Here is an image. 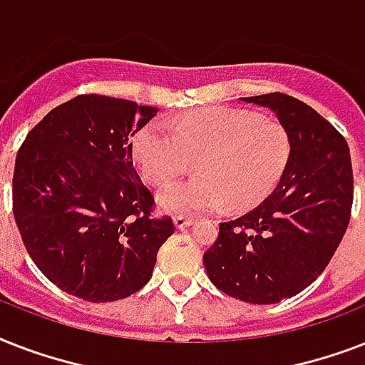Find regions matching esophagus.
<instances>
[{
  "label": "esophagus",
  "instance_id": "1",
  "mask_svg": "<svg viewBox=\"0 0 365 365\" xmlns=\"http://www.w3.org/2000/svg\"><path fill=\"white\" fill-rule=\"evenodd\" d=\"M193 223H195L193 217H185V216H176V217H174V225H176L178 229L191 227Z\"/></svg>",
  "mask_w": 365,
  "mask_h": 365
}]
</instances>
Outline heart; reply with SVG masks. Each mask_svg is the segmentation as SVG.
I'll use <instances>...</instances> for the list:
<instances>
[{
    "instance_id": "obj_1",
    "label": "heart",
    "mask_w": 365,
    "mask_h": 365,
    "mask_svg": "<svg viewBox=\"0 0 365 365\" xmlns=\"http://www.w3.org/2000/svg\"><path fill=\"white\" fill-rule=\"evenodd\" d=\"M292 155L282 123L229 108L195 111L176 121H153L138 132L134 157L151 183L180 176L191 157L200 178L160 189L163 210L178 216L216 214L231 202L248 210L267 199L280 182Z\"/></svg>"
}]
</instances>
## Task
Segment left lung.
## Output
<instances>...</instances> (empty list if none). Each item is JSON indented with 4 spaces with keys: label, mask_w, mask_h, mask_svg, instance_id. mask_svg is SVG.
I'll use <instances>...</instances> for the list:
<instances>
[{
    "label": "left lung",
    "mask_w": 365,
    "mask_h": 365,
    "mask_svg": "<svg viewBox=\"0 0 365 365\" xmlns=\"http://www.w3.org/2000/svg\"><path fill=\"white\" fill-rule=\"evenodd\" d=\"M242 100L278 117L292 138V155L274 191L248 214L220 223L202 259L223 294L271 305L311 286L334 257L351 220V151L331 123L294 96Z\"/></svg>",
    "instance_id": "1"
}]
</instances>
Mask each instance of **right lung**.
<instances>
[{
  "instance_id": "1",
  "label": "right lung",
  "mask_w": 365,
  "mask_h": 365,
  "mask_svg": "<svg viewBox=\"0 0 365 365\" xmlns=\"http://www.w3.org/2000/svg\"><path fill=\"white\" fill-rule=\"evenodd\" d=\"M157 108L81 94L43 117L16 153L13 214L53 284L91 303L136 294L174 233L132 165L130 138Z\"/></svg>"
}]
</instances>
